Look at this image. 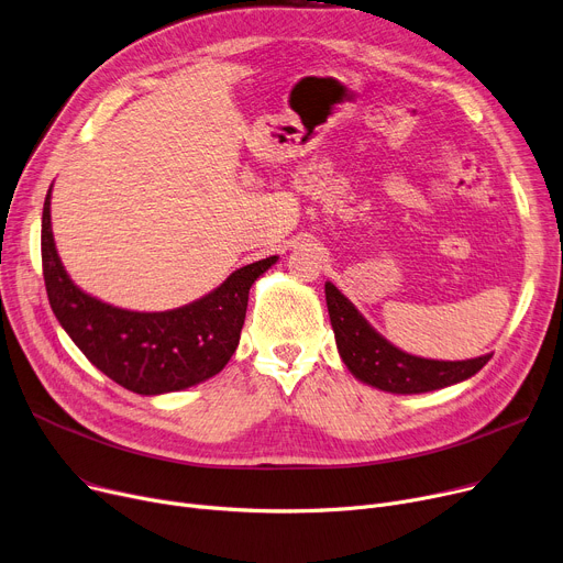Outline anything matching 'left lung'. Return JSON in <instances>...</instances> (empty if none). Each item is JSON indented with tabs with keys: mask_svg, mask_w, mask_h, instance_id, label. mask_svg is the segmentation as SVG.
Returning <instances> with one entry per match:
<instances>
[{
	"mask_svg": "<svg viewBox=\"0 0 563 563\" xmlns=\"http://www.w3.org/2000/svg\"><path fill=\"white\" fill-rule=\"evenodd\" d=\"M325 303L334 342L353 376L371 387L391 394H423L457 385L492 360L482 355L462 362L426 360L402 353L368 325L349 298L325 283Z\"/></svg>",
	"mask_w": 563,
	"mask_h": 563,
	"instance_id": "1",
	"label": "left lung"
}]
</instances>
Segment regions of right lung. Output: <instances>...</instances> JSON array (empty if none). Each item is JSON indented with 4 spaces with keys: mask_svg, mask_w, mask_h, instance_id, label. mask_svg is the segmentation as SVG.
Instances as JSON below:
<instances>
[{
    "mask_svg": "<svg viewBox=\"0 0 563 563\" xmlns=\"http://www.w3.org/2000/svg\"><path fill=\"white\" fill-rule=\"evenodd\" d=\"M43 208V276L49 306L71 342L110 380L142 396L199 385L229 364L246 317L249 289L276 265V255L231 274L199 301L167 312H131L101 303L74 285L52 235L49 201Z\"/></svg>",
    "mask_w": 563,
    "mask_h": 563,
    "instance_id": "add662e5",
    "label": "right lung"
}]
</instances>
